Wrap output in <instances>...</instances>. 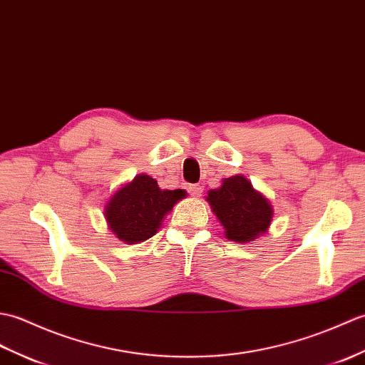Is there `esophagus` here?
Segmentation results:
<instances>
[{"mask_svg":"<svg viewBox=\"0 0 365 365\" xmlns=\"http://www.w3.org/2000/svg\"><path fill=\"white\" fill-rule=\"evenodd\" d=\"M189 193L192 197L198 198V197H201V193H203V187H201L200 184H190L189 185Z\"/></svg>","mask_w":365,"mask_h":365,"instance_id":"esophagus-1","label":"esophagus"}]
</instances>
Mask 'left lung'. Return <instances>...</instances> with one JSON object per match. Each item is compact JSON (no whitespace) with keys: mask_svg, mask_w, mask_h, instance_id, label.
<instances>
[{"mask_svg":"<svg viewBox=\"0 0 365 365\" xmlns=\"http://www.w3.org/2000/svg\"><path fill=\"white\" fill-rule=\"evenodd\" d=\"M207 203L225 228V236L239 244H248L267 232L273 207L245 176L226 178L218 189L209 190Z\"/></svg>","mask_w":365,"mask_h":365,"instance_id":"1","label":"left lung"}]
</instances>
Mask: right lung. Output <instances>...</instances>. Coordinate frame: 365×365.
I'll return each mask as SVG.
<instances>
[{"label": "right lung", "mask_w": 365, "mask_h": 365, "mask_svg": "<svg viewBox=\"0 0 365 365\" xmlns=\"http://www.w3.org/2000/svg\"><path fill=\"white\" fill-rule=\"evenodd\" d=\"M184 198V190H162L148 175H137L118 189L104 207L109 230L125 244H139L155 236L164 217Z\"/></svg>", "instance_id": "obj_1"}]
</instances>
